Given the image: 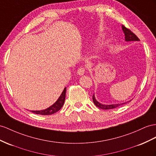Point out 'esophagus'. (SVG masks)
I'll return each instance as SVG.
<instances>
[{"label": "esophagus", "mask_w": 156, "mask_h": 156, "mask_svg": "<svg viewBox=\"0 0 156 156\" xmlns=\"http://www.w3.org/2000/svg\"><path fill=\"white\" fill-rule=\"evenodd\" d=\"M77 73L80 76L83 75V74H84V73H85V69H84V68L80 67V69H78V70L77 71Z\"/></svg>", "instance_id": "esophagus-1"}]
</instances>
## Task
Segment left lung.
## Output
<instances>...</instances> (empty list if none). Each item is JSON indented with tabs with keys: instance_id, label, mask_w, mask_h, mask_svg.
<instances>
[{
	"instance_id": "8db88e82",
	"label": "left lung",
	"mask_w": 156,
	"mask_h": 156,
	"mask_svg": "<svg viewBox=\"0 0 156 156\" xmlns=\"http://www.w3.org/2000/svg\"><path fill=\"white\" fill-rule=\"evenodd\" d=\"M122 29L123 31V33L125 35V41H139L140 39H138V37L133 32H132V31L127 29L126 27H125L123 25L122 26ZM93 101L95 105V106H97L98 107L102 109H114V108H116V107L121 105L122 104H125L126 103H118V104H111V105H105V104H101L99 102H98L96 99L95 98V95L94 94L93 95ZM129 102V101H128Z\"/></svg>"
}]
</instances>
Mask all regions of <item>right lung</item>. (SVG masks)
<instances>
[{"instance_id":"obj_1","label":"right lung","mask_w":156,"mask_h":156,"mask_svg":"<svg viewBox=\"0 0 156 156\" xmlns=\"http://www.w3.org/2000/svg\"><path fill=\"white\" fill-rule=\"evenodd\" d=\"M66 87H65V89L62 91V94L60 95V97L57 100L54 104L52 105L48 108L41 110V111H30L35 114L37 115H52L61 109V107L63 106L64 103L65 101V97H66Z\"/></svg>"}]
</instances>
